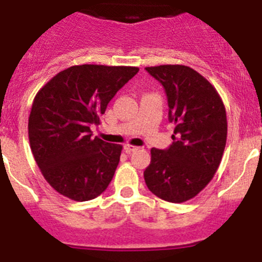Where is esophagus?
Wrapping results in <instances>:
<instances>
[{
  "label": "esophagus",
  "instance_id": "34e87169",
  "mask_svg": "<svg viewBox=\"0 0 262 262\" xmlns=\"http://www.w3.org/2000/svg\"><path fill=\"white\" fill-rule=\"evenodd\" d=\"M124 151H126L127 154H131V152L138 151V147H135V145H129V144H127V145H124Z\"/></svg>",
  "mask_w": 262,
  "mask_h": 262
}]
</instances>
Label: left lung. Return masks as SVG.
Instances as JSON below:
<instances>
[{
  "label": "left lung",
  "instance_id": "left-lung-1",
  "mask_svg": "<svg viewBox=\"0 0 262 262\" xmlns=\"http://www.w3.org/2000/svg\"><path fill=\"white\" fill-rule=\"evenodd\" d=\"M165 89L173 143L151 149L144 170L148 189L168 202L189 201L203 190L222 161L227 140V115L216 89L185 66L147 67Z\"/></svg>",
  "mask_w": 262,
  "mask_h": 262
}]
</instances>
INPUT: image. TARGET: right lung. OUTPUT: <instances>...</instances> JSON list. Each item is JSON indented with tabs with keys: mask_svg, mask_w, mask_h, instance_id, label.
Listing matches in <instances>:
<instances>
[{
	"mask_svg": "<svg viewBox=\"0 0 262 262\" xmlns=\"http://www.w3.org/2000/svg\"><path fill=\"white\" fill-rule=\"evenodd\" d=\"M136 67L75 66L38 92L29 118V139L41 174L61 195L77 202L102 194L119 164L122 145L93 138L92 126Z\"/></svg>",
	"mask_w": 262,
	"mask_h": 262,
	"instance_id": "add662e5",
	"label": "right lung"
}]
</instances>
